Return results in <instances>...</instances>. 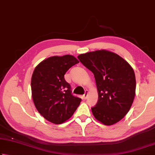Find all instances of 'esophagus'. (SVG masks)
Masks as SVG:
<instances>
[{
    "label": "esophagus",
    "instance_id": "1",
    "mask_svg": "<svg viewBox=\"0 0 155 155\" xmlns=\"http://www.w3.org/2000/svg\"><path fill=\"white\" fill-rule=\"evenodd\" d=\"M87 95H88V91H85V93H84V94L83 95V99H87Z\"/></svg>",
    "mask_w": 155,
    "mask_h": 155
}]
</instances>
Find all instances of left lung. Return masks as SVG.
<instances>
[{
	"label": "left lung",
	"mask_w": 155,
	"mask_h": 155,
	"mask_svg": "<svg viewBox=\"0 0 155 155\" xmlns=\"http://www.w3.org/2000/svg\"><path fill=\"white\" fill-rule=\"evenodd\" d=\"M78 58L95 78L98 101L91 107L94 117L106 126L118 122L128 114L134 101V70L122 57L105 50L80 54Z\"/></svg>",
	"instance_id": "8db88e82"
}]
</instances>
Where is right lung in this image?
<instances>
[{
	"instance_id": "obj_1",
	"label": "right lung",
	"mask_w": 155,
	"mask_h": 155,
	"mask_svg": "<svg viewBox=\"0 0 155 155\" xmlns=\"http://www.w3.org/2000/svg\"><path fill=\"white\" fill-rule=\"evenodd\" d=\"M78 60L71 55L51 56L41 62L33 72L31 87L38 112L49 122L60 124L71 117L81 99L72 94L64 74Z\"/></svg>"
}]
</instances>
